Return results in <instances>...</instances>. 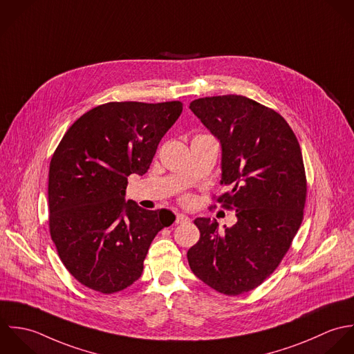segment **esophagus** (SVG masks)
Segmentation results:
<instances>
[{
  "label": "esophagus",
  "mask_w": 354,
  "mask_h": 354,
  "mask_svg": "<svg viewBox=\"0 0 354 354\" xmlns=\"http://www.w3.org/2000/svg\"><path fill=\"white\" fill-rule=\"evenodd\" d=\"M190 221V217L183 214V213H178L176 214V218H175V223L176 224H185V223H189Z\"/></svg>",
  "instance_id": "esophagus-1"
}]
</instances>
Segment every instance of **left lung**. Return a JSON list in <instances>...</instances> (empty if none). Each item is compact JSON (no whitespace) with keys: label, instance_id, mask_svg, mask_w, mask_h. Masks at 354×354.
<instances>
[{"label":"left lung","instance_id":"8db88e82","mask_svg":"<svg viewBox=\"0 0 354 354\" xmlns=\"http://www.w3.org/2000/svg\"><path fill=\"white\" fill-rule=\"evenodd\" d=\"M192 112L221 145L217 203L236 223L218 230L197 217L200 241L187 252L193 274L213 290L238 295L256 288L279 266L304 217L306 178L302 153L282 116L243 95L194 100Z\"/></svg>","mask_w":354,"mask_h":354}]
</instances>
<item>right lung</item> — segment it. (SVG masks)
Masks as SVG:
<instances>
[{
  "label": "right lung",
  "mask_w": 354,
  "mask_h": 354,
  "mask_svg": "<svg viewBox=\"0 0 354 354\" xmlns=\"http://www.w3.org/2000/svg\"><path fill=\"white\" fill-rule=\"evenodd\" d=\"M180 101L108 102L82 115L49 167V228L57 253L83 286L112 294L140 279L168 209L126 201L127 176L147 172L157 146L178 120Z\"/></svg>",
  "instance_id": "1"
}]
</instances>
